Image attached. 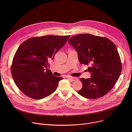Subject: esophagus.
<instances>
[{"instance_id":"esophagus-1","label":"esophagus","mask_w":132,"mask_h":132,"mask_svg":"<svg viewBox=\"0 0 132 132\" xmlns=\"http://www.w3.org/2000/svg\"><path fill=\"white\" fill-rule=\"evenodd\" d=\"M69 79L72 80V81H76L78 80V78L76 77H69L68 78Z\"/></svg>"}]
</instances>
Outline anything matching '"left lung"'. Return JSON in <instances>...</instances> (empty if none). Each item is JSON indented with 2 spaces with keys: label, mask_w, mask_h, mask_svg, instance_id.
I'll list each match as a JSON object with an SVG mask.
<instances>
[{
  "label": "left lung",
  "mask_w": 132,
  "mask_h": 132,
  "mask_svg": "<svg viewBox=\"0 0 132 132\" xmlns=\"http://www.w3.org/2000/svg\"><path fill=\"white\" fill-rule=\"evenodd\" d=\"M68 43L77 52L79 62L89 65L91 77L80 79L82 88L78 93L91 99L105 95L114 86L122 70L115 44L106 37L90 34L73 36Z\"/></svg>",
  "instance_id": "1"
}]
</instances>
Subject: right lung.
Masks as SVG:
<instances>
[{"mask_svg":"<svg viewBox=\"0 0 132 132\" xmlns=\"http://www.w3.org/2000/svg\"><path fill=\"white\" fill-rule=\"evenodd\" d=\"M70 35L32 37L23 42L13 59L11 74L20 91L36 100L51 95L62 77L53 76L48 62L67 42Z\"/></svg>","mask_w":132,"mask_h":132,"instance_id":"1","label":"right lung"}]
</instances>
